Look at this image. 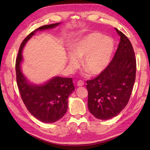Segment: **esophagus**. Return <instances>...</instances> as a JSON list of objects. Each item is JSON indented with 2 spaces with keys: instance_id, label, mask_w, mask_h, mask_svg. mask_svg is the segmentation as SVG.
<instances>
[{
  "instance_id": "34e87169",
  "label": "esophagus",
  "mask_w": 150,
  "mask_h": 150,
  "mask_svg": "<svg viewBox=\"0 0 150 150\" xmlns=\"http://www.w3.org/2000/svg\"><path fill=\"white\" fill-rule=\"evenodd\" d=\"M84 82L82 81H79L77 82V86H84Z\"/></svg>"
}]
</instances>
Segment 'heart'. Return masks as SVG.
I'll use <instances>...</instances> for the list:
<instances>
[{
  "mask_svg": "<svg viewBox=\"0 0 150 150\" xmlns=\"http://www.w3.org/2000/svg\"><path fill=\"white\" fill-rule=\"evenodd\" d=\"M113 48L111 38L98 32L91 33L72 44L71 53L67 57L68 66L74 69L82 59L83 68L91 75H98L109 64Z\"/></svg>",
  "mask_w": 150,
  "mask_h": 150,
  "instance_id": "obj_1",
  "label": "heart"
}]
</instances>
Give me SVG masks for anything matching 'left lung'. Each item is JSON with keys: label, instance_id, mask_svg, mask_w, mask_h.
<instances>
[{"label": "left lung", "instance_id": "8db88e82", "mask_svg": "<svg viewBox=\"0 0 150 150\" xmlns=\"http://www.w3.org/2000/svg\"><path fill=\"white\" fill-rule=\"evenodd\" d=\"M115 29L120 41L114 57L98 77L86 82L88 109L95 117L104 120L117 116L126 107L135 81L133 46L125 35Z\"/></svg>", "mask_w": 150, "mask_h": 150}]
</instances>
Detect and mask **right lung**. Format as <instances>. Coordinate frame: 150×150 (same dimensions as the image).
Wrapping results in <instances>:
<instances>
[{
  "label": "right lung",
  "instance_id": "1",
  "mask_svg": "<svg viewBox=\"0 0 150 150\" xmlns=\"http://www.w3.org/2000/svg\"><path fill=\"white\" fill-rule=\"evenodd\" d=\"M60 24L59 22L42 26L28 35L21 43L16 59L17 82L22 99L30 113L44 123L55 122L66 113L68 97L75 90L73 80L71 78L57 76L44 84H31L22 71L21 64L23 61L22 53L26 42L37 31L52 29Z\"/></svg>",
  "mask_w": 150,
  "mask_h": 150
}]
</instances>
